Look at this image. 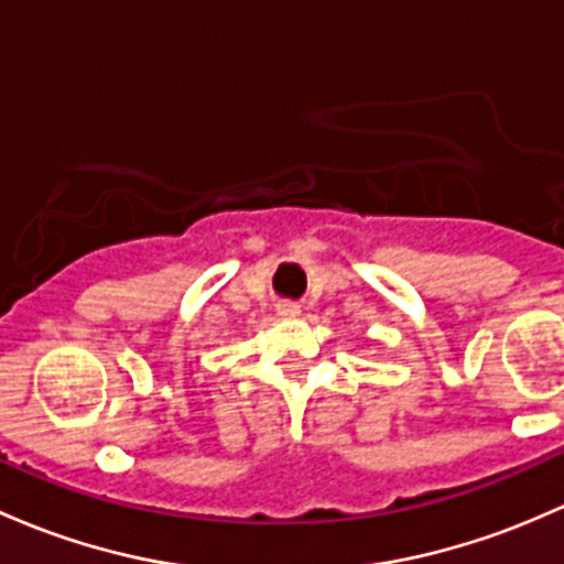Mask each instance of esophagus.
I'll return each instance as SVG.
<instances>
[{
    "instance_id": "1",
    "label": "esophagus",
    "mask_w": 564,
    "mask_h": 564,
    "mask_svg": "<svg viewBox=\"0 0 564 564\" xmlns=\"http://www.w3.org/2000/svg\"><path fill=\"white\" fill-rule=\"evenodd\" d=\"M275 311H278V316H281V318H297L302 313L297 302H278Z\"/></svg>"
}]
</instances>
